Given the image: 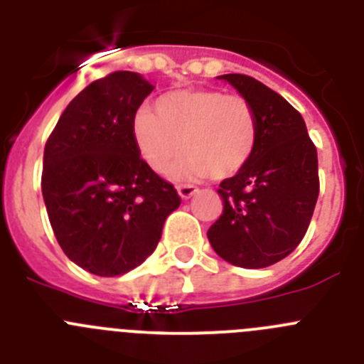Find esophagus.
Segmentation results:
<instances>
[{"mask_svg":"<svg viewBox=\"0 0 364 364\" xmlns=\"http://www.w3.org/2000/svg\"><path fill=\"white\" fill-rule=\"evenodd\" d=\"M178 195L182 198H184V200H188V198H191L193 195H195V193L198 191L197 188H195V186H191V184H182V186H178Z\"/></svg>","mask_w":364,"mask_h":364,"instance_id":"obj_1","label":"esophagus"}]
</instances>
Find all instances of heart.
<instances>
[{
    "label": "heart",
    "instance_id": "b5f03b06",
    "mask_svg": "<svg viewBox=\"0 0 364 364\" xmlns=\"http://www.w3.org/2000/svg\"><path fill=\"white\" fill-rule=\"evenodd\" d=\"M140 109L133 140L151 171L166 175L182 151L175 178L226 180L250 164L259 142V117L250 100L220 89H178Z\"/></svg>",
    "mask_w": 364,
    "mask_h": 364
}]
</instances>
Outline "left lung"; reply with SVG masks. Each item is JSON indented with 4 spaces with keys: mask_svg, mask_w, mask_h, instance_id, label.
<instances>
[{
    "mask_svg": "<svg viewBox=\"0 0 364 364\" xmlns=\"http://www.w3.org/2000/svg\"><path fill=\"white\" fill-rule=\"evenodd\" d=\"M259 117V142L239 175L222 180L220 218L208 239L240 268H266L290 255L310 226L319 197L317 149L301 112L246 74H224Z\"/></svg>",
    "mask_w": 364,
    "mask_h": 364,
    "instance_id": "left-lung-1",
    "label": "left lung"
}]
</instances>
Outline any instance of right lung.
Instances as JSON below:
<instances>
[{"instance_id": "1", "label": "right lung", "mask_w": 364, "mask_h": 364, "mask_svg": "<svg viewBox=\"0 0 364 364\" xmlns=\"http://www.w3.org/2000/svg\"><path fill=\"white\" fill-rule=\"evenodd\" d=\"M153 89L131 70L96 80L67 105L45 144L41 193L58 244L100 277L142 264L180 205L133 140V118Z\"/></svg>"}]
</instances>
